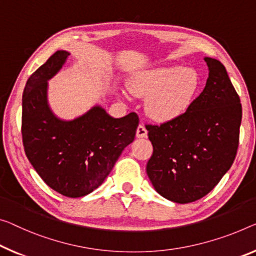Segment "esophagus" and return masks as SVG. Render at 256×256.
Instances as JSON below:
<instances>
[{"label":"esophagus","mask_w":256,"mask_h":256,"mask_svg":"<svg viewBox=\"0 0 256 256\" xmlns=\"http://www.w3.org/2000/svg\"><path fill=\"white\" fill-rule=\"evenodd\" d=\"M146 135H148L146 128L144 127V124H140L138 127H137L136 136L138 137V138H143V137H146Z\"/></svg>","instance_id":"esophagus-1"}]
</instances>
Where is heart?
Wrapping results in <instances>:
<instances>
[{
    "mask_svg": "<svg viewBox=\"0 0 256 256\" xmlns=\"http://www.w3.org/2000/svg\"><path fill=\"white\" fill-rule=\"evenodd\" d=\"M202 84L194 68L178 65L164 66L140 76L132 84V92L138 96L150 97L146 112L158 122H168L186 113Z\"/></svg>",
    "mask_w": 256,
    "mask_h": 256,
    "instance_id": "heart-1",
    "label": "heart"
}]
</instances>
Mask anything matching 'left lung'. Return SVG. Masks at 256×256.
<instances>
[{"mask_svg": "<svg viewBox=\"0 0 256 256\" xmlns=\"http://www.w3.org/2000/svg\"><path fill=\"white\" fill-rule=\"evenodd\" d=\"M206 87L178 119L146 124L153 153L148 178L164 198L196 202L232 166L239 145L242 104L221 62L206 57Z\"/></svg>", "mask_w": 256, "mask_h": 256, "instance_id": "8db88e82", "label": "left lung"}]
</instances>
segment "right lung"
Listing matches in <instances>:
<instances>
[{"label":"right lung","instance_id":"1","mask_svg":"<svg viewBox=\"0 0 256 256\" xmlns=\"http://www.w3.org/2000/svg\"><path fill=\"white\" fill-rule=\"evenodd\" d=\"M68 56V51H56L27 80L22 136L27 159L46 186L68 198H80L108 178L135 138L140 119L134 112L114 119L100 106L72 121L54 116L46 102L48 80Z\"/></svg>","mask_w":256,"mask_h":256}]
</instances>
